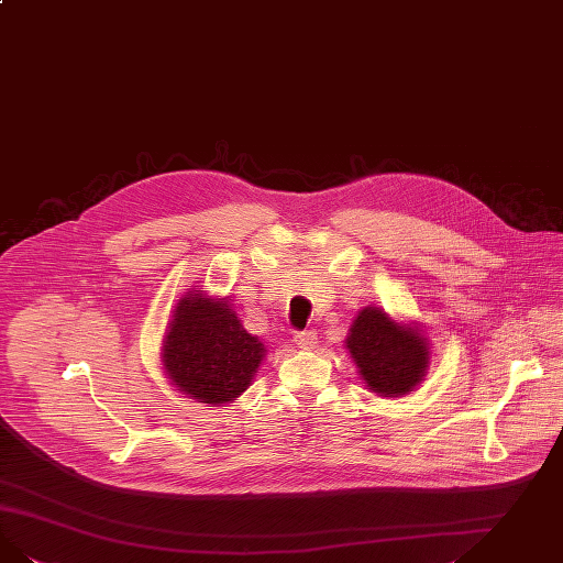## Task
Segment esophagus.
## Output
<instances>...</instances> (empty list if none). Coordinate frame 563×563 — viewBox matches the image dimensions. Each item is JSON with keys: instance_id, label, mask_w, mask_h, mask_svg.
<instances>
[{"instance_id": "34e87169", "label": "esophagus", "mask_w": 563, "mask_h": 563, "mask_svg": "<svg viewBox=\"0 0 563 563\" xmlns=\"http://www.w3.org/2000/svg\"><path fill=\"white\" fill-rule=\"evenodd\" d=\"M316 339H318L316 331H299V333H295L292 341H295V345L301 347V350H312L316 345Z\"/></svg>"}]
</instances>
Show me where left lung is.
Segmentation results:
<instances>
[{"mask_svg":"<svg viewBox=\"0 0 563 563\" xmlns=\"http://www.w3.org/2000/svg\"><path fill=\"white\" fill-rule=\"evenodd\" d=\"M345 343L368 389L385 398L412 391L426 375V338L417 329L396 324L379 308H364L356 316Z\"/></svg>","mask_w":563,"mask_h":563,"instance_id":"obj_1","label":"left lung"}]
</instances>
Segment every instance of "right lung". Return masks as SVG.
Instances as JSON below:
<instances>
[{
	"label": "right lung",
	"instance_id": "obj_1",
	"mask_svg": "<svg viewBox=\"0 0 563 563\" xmlns=\"http://www.w3.org/2000/svg\"><path fill=\"white\" fill-rule=\"evenodd\" d=\"M266 354L236 312L202 292L176 306L163 345V364L180 391L205 405H225L249 387Z\"/></svg>",
	"mask_w": 563,
	"mask_h": 563
}]
</instances>
